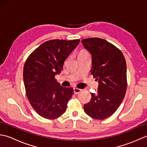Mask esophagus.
<instances>
[{"mask_svg": "<svg viewBox=\"0 0 147 147\" xmlns=\"http://www.w3.org/2000/svg\"><path fill=\"white\" fill-rule=\"evenodd\" d=\"M73 90H74V94H78L79 93H80L81 92H82V90L81 89H79V88H74V89H73Z\"/></svg>", "mask_w": 147, "mask_h": 147, "instance_id": "34e87169", "label": "esophagus"}]
</instances>
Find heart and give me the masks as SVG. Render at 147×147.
Listing matches in <instances>:
<instances>
[{"label": "heart", "instance_id": "heart-1", "mask_svg": "<svg viewBox=\"0 0 147 147\" xmlns=\"http://www.w3.org/2000/svg\"><path fill=\"white\" fill-rule=\"evenodd\" d=\"M88 54V53H87L85 51H82L80 52V54Z\"/></svg>", "mask_w": 147, "mask_h": 147}]
</instances>
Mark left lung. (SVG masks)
Instances as JSON below:
<instances>
[{"mask_svg":"<svg viewBox=\"0 0 147 147\" xmlns=\"http://www.w3.org/2000/svg\"><path fill=\"white\" fill-rule=\"evenodd\" d=\"M82 43L92 56L91 74L98 81L96 94L84 105L85 113L95 119H104L117 111L126 94V63L119 49L99 38L83 39Z\"/></svg>","mask_w":147,"mask_h":147,"instance_id":"1","label":"left lung"}]
</instances>
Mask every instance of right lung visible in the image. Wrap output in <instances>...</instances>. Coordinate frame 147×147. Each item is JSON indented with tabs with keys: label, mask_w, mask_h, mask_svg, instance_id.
I'll return each mask as SVG.
<instances>
[{
	"label": "right lung",
	"mask_w": 147,
	"mask_h": 147,
	"mask_svg": "<svg viewBox=\"0 0 147 147\" xmlns=\"http://www.w3.org/2000/svg\"><path fill=\"white\" fill-rule=\"evenodd\" d=\"M80 40H52L35 49L24 64L23 81L27 98L37 114L53 119L66 111L67 103L73 94L54 77L63 69L64 63Z\"/></svg>",
	"instance_id": "add662e5"
}]
</instances>
